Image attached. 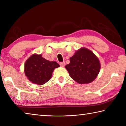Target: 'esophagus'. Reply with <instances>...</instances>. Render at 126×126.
<instances>
[{"label":"esophagus","mask_w":126,"mask_h":126,"mask_svg":"<svg viewBox=\"0 0 126 126\" xmlns=\"http://www.w3.org/2000/svg\"><path fill=\"white\" fill-rule=\"evenodd\" d=\"M60 65L62 67H64V65H65V62H61V63H60Z\"/></svg>","instance_id":"obj_1"}]
</instances>
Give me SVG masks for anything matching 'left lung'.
<instances>
[{"label":"left lung","instance_id":"1","mask_svg":"<svg viewBox=\"0 0 126 126\" xmlns=\"http://www.w3.org/2000/svg\"><path fill=\"white\" fill-rule=\"evenodd\" d=\"M69 59V64L65 68L70 77L78 83H90L97 78L101 69V63L91 50L80 48Z\"/></svg>","mask_w":126,"mask_h":126}]
</instances>
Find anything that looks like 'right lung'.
I'll use <instances>...</instances> for the list:
<instances>
[{"mask_svg": "<svg viewBox=\"0 0 126 126\" xmlns=\"http://www.w3.org/2000/svg\"><path fill=\"white\" fill-rule=\"evenodd\" d=\"M59 67L56 62L47 60L42 54H33L25 61L24 73L32 83L43 85L52 78L55 68Z\"/></svg>", "mask_w": 126, "mask_h": 126, "instance_id": "1", "label": "right lung"}]
</instances>
